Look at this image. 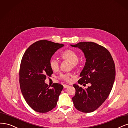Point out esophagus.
<instances>
[{
	"instance_id": "1",
	"label": "esophagus",
	"mask_w": 128,
	"mask_h": 128,
	"mask_svg": "<svg viewBox=\"0 0 128 128\" xmlns=\"http://www.w3.org/2000/svg\"><path fill=\"white\" fill-rule=\"evenodd\" d=\"M69 86V85H68V84H64V88H68Z\"/></svg>"
}]
</instances>
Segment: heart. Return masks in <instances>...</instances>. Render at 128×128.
I'll list each match as a JSON object with an SVG mask.
<instances>
[{"instance_id":"heart-1","label":"heart","mask_w":128,"mask_h":128,"mask_svg":"<svg viewBox=\"0 0 128 128\" xmlns=\"http://www.w3.org/2000/svg\"><path fill=\"white\" fill-rule=\"evenodd\" d=\"M60 56L63 60H66L71 62L73 68H79V63L78 62L79 56L74 51L71 50V49H66L60 53ZM49 66L53 71L56 72L58 71L60 68L59 62L54 58H52L49 60ZM72 76V74L71 73H68L62 74L60 76V79L65 81L69 82Z\"/></svg>"}]
</instances>
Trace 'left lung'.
Listing matches in <instances>:
<instances>
[{
    "instance_id": "obj_1",
    "label": "left lung",
    "mask_w": 128,
    "mask_h": 128,
    "mask_svg": "<svg viewBox=\"0 0 128 128\" xmlns=\"http://www.w3.org/2000/svg\"><path fill=\"white\" fill-rule=\"evenodd\" d=\"M71 46L82 50L86 58L78 83L91 84L85 89L73 84L76 89L73 104L80 112H92L105 101L112 89L115 76L114 60L108 49L96 43L81 42Z\"/></svg>"
}]
</instances>
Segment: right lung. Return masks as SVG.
Segmentation results:
<instances>
[{"label":"right lung","instance_id":"right-lung-1","mask_svg":"<svg viewBox=\"0 0 128 128\" xmlns=\"http://www.w3.org/2000/svg\"><path fill=\"white\" fill-rule=\"evenodd\" d=\"M63 44L50 41H38L24 52L20 65V85L26 102L34 110L47 113L55 108L63 86L54 84L52 88L44 82L52 70L49 66L51 57Z\"/></svg>","mask_w":128,"mask_h":128}]
</instances>
